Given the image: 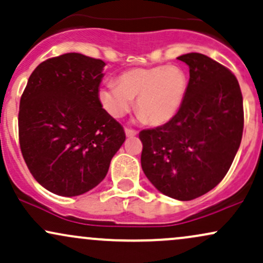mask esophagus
<instances>
[{
  "instance_id": "obj_1",
  "label": "esophagus",
  "mask_w": 263,
  "mask_h": 263,
  "mask_svg": "<svg viewBox=\"0 0 263 263\" xmlns=\"http://www.w3.org/2000/svg\"><path fill=\"white\" fill-rule=\"evenodd\" d=\"M125 135H126V137H128V138H133V137H135V135H137V132L133 130V129L125 128Z\"/></svg>"
}]
</instances>
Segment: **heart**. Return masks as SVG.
Masks as SVG:
<instances>
[{"label":"heart","mask_w":263,"mask_h":263,"mask_svg":"<svg viewBox=\"0 0 263 263\" xmlns=\"http://www.w3.org/2000/svg\"><path fill=\"white\" fill-rule=\"evenodd\" d=\"M188 89V77L175 65L132 69L123 72L117 82L102 86L98 100L106 112L122 118L137 98L139 119L151 124H165L181 109Z\"/></svg>","instance_id":"obj_1"}]
</instances>
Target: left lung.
I'll return each mask as SVG.
<instances>
[{"mask_svg": "<svg viewBox=\"0 0 263 263\" xmlns=\"http://www.w3.org/2000/svg\"><path fill=\"white\" fill-rule=\"evenodd\" d=\"M177 59L190 67L186 98L170 122L139 133L141 167L165 196L191 200L229 171L242 138V95L235 75L206 55Z\"/></svg>", "mask_w": 263, "mask_h": 263, "instance_id": "obj_1", "label": "left lung"}]
</instances>
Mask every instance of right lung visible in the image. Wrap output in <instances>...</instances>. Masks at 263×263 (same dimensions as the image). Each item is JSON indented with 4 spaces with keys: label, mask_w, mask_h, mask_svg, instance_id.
Listing matches in <instances>:
<instances>
[{
    "label": "right lung",
    "mask_w": 263,
    "mask_h": 263,
    "mask_svg": "<svg viewBox=\"0 0 263 263\" xmlns=\"http://www.w3.org/2000/svg\"><path fill=\"white\" fill-rule=\"evenodd\" d=\"M104 65L79 52L48 59L21 97L22 155L33 177L59 196H80L101 183L125 140L98 100Z\"/></svg>",
    "instance_id": "obj_1"
}]
</instances>
